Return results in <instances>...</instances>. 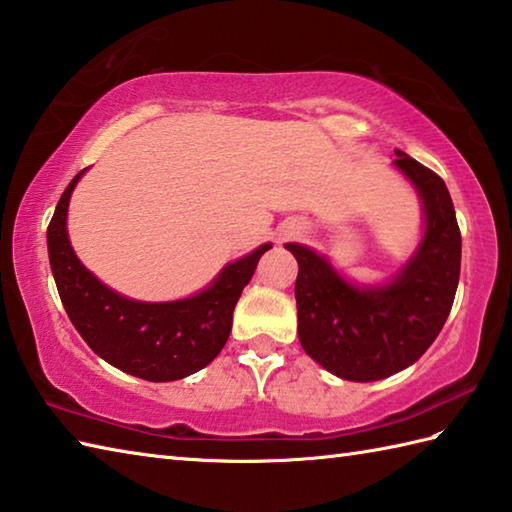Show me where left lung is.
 <instances>
[{"mask_svg": "<svg viewBox=\"0 0 512 512\" xmlns=\"http://www.w3.org/2000/svg\"><path fill=\"white\" fill-rule=\"evenodd\" d=\"M394 167L422 204V237L398 273L358 286L310 246L290 242L299 275L297 332L301 347L343 380L372 383L413 365L436 341L460 281L462 237L447 184L396 149Z\"/></svg>", "mask_w": 512, "mask_h": 512, "instance_id": "1", "label": "left lung"}]
</instances>
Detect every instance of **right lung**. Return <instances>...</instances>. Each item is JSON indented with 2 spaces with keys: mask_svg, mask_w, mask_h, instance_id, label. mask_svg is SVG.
Masks as SVG:
<instances>
[{
  "mask_svg": "<svg viewBox=\"0 0 512 512\" xmlns=\"http://www.w3.org/2000/svg\"><path fill=\"white\" fill-rule=\"evenodd\" d=\"M79 171L63 191L48 226V257L65 312L83 341L125 374L169 383L187 378L222 352L235 303L273 244L226 264L204 290L176 301H138L105 286L76 257L68 237V206Z\"/></svg>",
  "mask_w": 512,
  "mask_h": 512,
  "instance_id": "right-lung-1",
  "label": "right lung"
}]
</instances>
